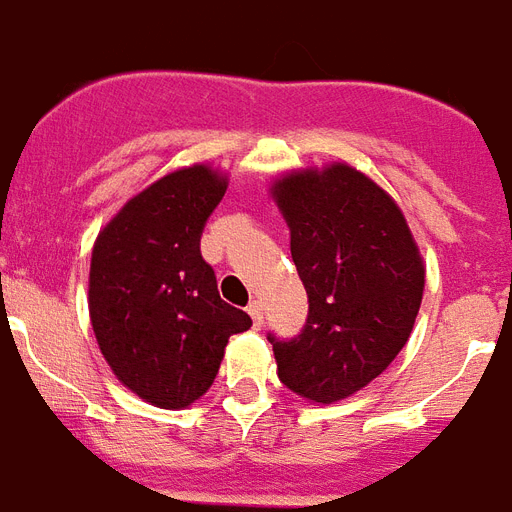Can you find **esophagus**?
<instances>
[{"label":"esophagus","mask_w":512,"mask_h":512,"mask_svg":"<svg viewBox=\"0 0 512 512\" xmlns=\"http://www.w3.org/2000/svg\"><path fill=\"white\" fill-rule=\"evenodd\" d=\"M247 313L252 315V323H255V326H260V323H263V305H260L257 299H252V302H249Z\"/></svg>","instance_id":"1"}]
</instances>
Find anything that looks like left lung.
<instances>
[{
    "label": "left lung",
    "instance_id": "8db88e82",
    "mask_svg": "<svg viewBox=\"0 0 512 512\" xmlns=\"http://www.w3.org/2000/svg\"><path fill=\"white\" fill-rule=\"evenodd\" d=\"M310 313L292 342L268 336L281 384L334 405L371 384L413 334L426 263L400 205L352 168L328 162L270 181Z\"/></svg>",
    "mask_w": 512,
    "mask_h": 512
}]
</instances>
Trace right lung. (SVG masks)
I'll return each instance as SVG.
<instances>
[{
  "instance_id": "1",
  "label": "right lung",
  "mask_w": 512,
  "mask_h": 512,
  "mask_svg": "<svg viewBox=\"0 0 512 512\" xmlns=\"http://www.w3.org/2000/svg\"><path fill=\"white\" fill-rule=\"evenodd\" d=\"M228 173L194 162L157 178L99 228L91 247L89 318L120 384L162 410H184L213 386L228 336L252 326L226 305L199 234Z\"/></svg>"
}]
</instances>
